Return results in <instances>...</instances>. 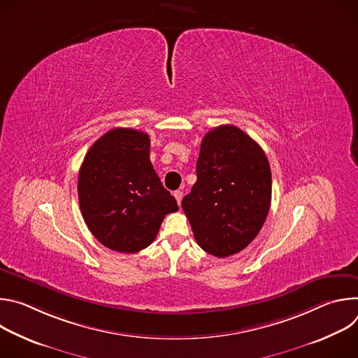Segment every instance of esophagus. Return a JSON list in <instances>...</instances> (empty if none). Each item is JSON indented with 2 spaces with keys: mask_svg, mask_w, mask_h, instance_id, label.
Instances as JSON below:
<instances>
[{
  "mask_svg": "<svg viewBox=\"0 0 358 358\" xmlns=\"http://www.w3.org/2000/svg\"><path fill=\"white\" fill-rule=\"evenodd\" d=\"M174 196H176V199H177V202H178V206H180V203H181V199H182V191H181V189L174 191Z\"/></svg>",
  "mask_w": 358,
  "mask_h": 358,
  "instance_id": "34e87169",
  "label": "esophagus"
}]
</instances>
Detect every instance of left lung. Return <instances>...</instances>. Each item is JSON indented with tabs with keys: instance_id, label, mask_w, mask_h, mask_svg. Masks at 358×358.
I'll list each match as a JSON object with an SVG mask.
<instances>
[{
	"instance_id": "obj_1",
	"label": "left lung",
	"mask_w": 358,
	"mask_h": 358,
	"mask_svg": "<svg viewBox=\"0 0 358 358\" xmlns=\"http://www.w3.org/2000/svg\"><path fill=\"white\" fill-rule=\"evenodd\" d=\"M271 199V166L257 141L232 124L203 136L196 182L181 202L203 250L227 258L245 249L264 227Z\"/></svg>"
}]
</instances>
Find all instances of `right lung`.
Segmentation results:
<instances>
[{
	"label": "right lung",
	"instance_id": "1",
	"mask_svg": "<svg viewBox=\"0 0 358 358\" xmlns=\"http://www.w3.org/2000/svg\"><path fill=\"white\" fill-rule=\"evenodd\" d=\"M82 217L106 248L136 253L159 234L164 217L178 211L150 162V137L134 129H113L86 152L79 170Z\"/></svg>",
	"mask_w": 358,
	"mask_h": 358
}]
</instances>
